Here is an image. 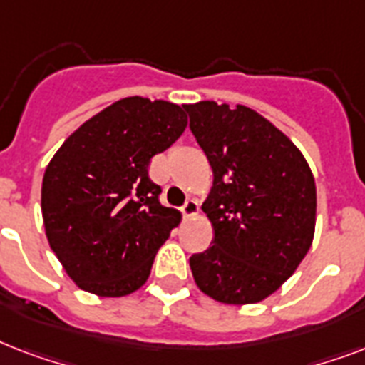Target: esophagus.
Returning <instances> with one entry per match:
<instances>
[{
    "instance_id": "esophagus-1",
    "label": "esophagus",
    "mask_w": 365,
    "mask_h": 365,
    "mask_svg": "<svg viewBox=\"0 0 365 365\" xmlns=\"http://www.w3.org/2000/svg\"><path fill=\"white\" fill-rule=\"evenodd\" d=\"M182 214H183V216H185V217L197 216V214H199V205H197V200L189 199L187 202H185V205L182 206Z\"/></svg>"
}]
</instances>
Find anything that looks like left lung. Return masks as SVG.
Listing matches in <instances>:
<instances>
[{
    "mask_svg": "<svg viewBox=\"0 0 365 365\" xmlns=\"http://www.w3.org/2000/svg\"><path fill=\"white\" fill-rule=\"evenodd\" d=\"M214 185L202 210L212 246L189 257L200 292L227 305L257 303L299 267L314 237L317 185L284 132L246 106H183Z\"/></svg>",
    "mask_w": 365,
    "mask_h": 365,
    "instance_id": "left-lung-1",
    "label": "left lung"
}]
</instances>
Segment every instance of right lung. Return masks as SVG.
Masks as SVG:
<instances>
[{
  "label": "right lung",
  "instance_id": "obj_1",
  "mask_svg": "<svg viewBox=\"0 0 365 365\" xmlns=\"http://www.w3.org/2000/svg\"><path fill=\"white\" fill-rule=\"evenodd\" d=\"M180 106L123 98L83 123L48 163L41 212L48 244L85 292L121 297L142 288L182 214L159 202L151 157L182 136Z\"/></svg>",
  "mask_w": 365,
  "mask_h": 365
}]
</instances>
